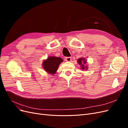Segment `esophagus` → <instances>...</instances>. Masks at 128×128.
<instances>
[{
  "instance_id": "obj_1",
  "label": "esophagus",
  "mask_w": 128,
  "mask_h": 128,
  "mask_svg": "<svg viewBox=\"0 0 128 128\" xmlns=\"http://www.w3.org/2000/svg\"><path fill=\"white\" fill-rule=\"evenodd\" d=\"M65 60L67 62H70L72 60V58L70 57H67V58H66Z\"/></svg>"
}]
</instances>
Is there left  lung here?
Here are the masks:
<instances>
[{"instance_id": "8db88e82", "label": "left lung", "mask_w": 128, "mask_h": 128, "mask_svg": "<svg viewBox=\"0 0 128 128\" xmlns=\"http://www.w3.org/2000/svg\"><path fill=\"white\" fill-rule=\"evenodd\" d=\"M77 63L80 66V68L82 70H87L88 69V66L86 65L87 62L86 60L84 58H80L77 60Z\"/></svg>"}]
</instances>
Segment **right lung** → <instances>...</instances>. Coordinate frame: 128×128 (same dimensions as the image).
<instances>
[{
  "label": "right lung",
  "instance_id": "obj_1",
  "mask_svg": "<svg viewBox=\"0 0 128 128\" xmlns=\"http://www.w3.org/2000/svg\"><path fill=\"white\" fill-rule=\"evenodd\" d=\"M62 62L63 59L60 57L48 56L47 59L42 61V66L45 72L50 74L54 75L58 70L60 64Z\"/></svg>",
  "mask_w": 128,
  "mask_h": 128
}]
</instances>
